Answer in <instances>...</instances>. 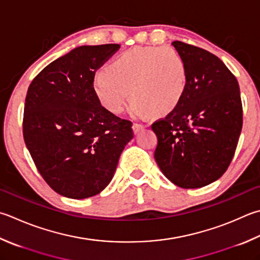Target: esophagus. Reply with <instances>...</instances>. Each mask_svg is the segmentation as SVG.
<instances>
[{
	"instance_id": "obj_1",
	"label": "esophagus",
	"mask_w": 260,
	"mask_h": 260,
	"mask_svg": "<svg viewBox=\"0 0 260 260\" xmlns=\"http://www.w3.org/2000/svg\"><path fill=\"white\" fill-rule=\"evenodd\" d=\"M146 126H147V124L139 123V122H135L134 125H132V129H134V132H135V134H138L139 131H141L143 129H145Z\"/></svg>"
}]
</instances>
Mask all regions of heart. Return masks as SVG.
Returning <instances> with one entry per match:
<instances>
[{"mask_svg": "<svg viewBox=\"0 0 260 260\" xmlns=\"http://www.w3.org/2000/svg\"><path fill=\"white\" fill-rule=\"evenodd\" d=\"M187 71L171 47H137L122 54L96 73L94 89L101 103L121 113L131 100L138 114H163L172 111L182 97Z\"/></svg>", "mask_w": 260, "mask_h": 260, "instance_id": "heart-1", "label": "heart"}]
</instances>
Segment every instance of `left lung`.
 Segmentation results:
<instances>
[{"instance_id": "1", "label": "left lung", "mask_w": 260, "mask_h": 260, "mask_svg": "<svg viewBox=\"0 0 260 260\" xmlns=\"http://www.w3.org/2000/svg\"><path fill=\"white\" fill-rule=\"evenodd\" d=\"M187 84L180 102L151 129L155 159L171 182L202 188L225 173L242 129V102L236 76L210 52L175 41Z\"/></svg>"}]
</instances>
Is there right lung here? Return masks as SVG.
Returning <instances> with one entry per match:
<instances>
[{"mask_svg":"<svg viewBox=\"0 0 260 260\" xmlns=\"http://www.w3.org/2000/svg\"><path fill=\"white\" fill-rule=\"evenodd\" d=\"M119 44L80 46L34 78L24 102L22 134L39 174L64 197L99 194L111 182L132 122L102 106L96 71Z\"/></svg>","mask_w":260,"mask_h":260,"instance_id":"obj_1","label":"right lung"}]
</instances>
